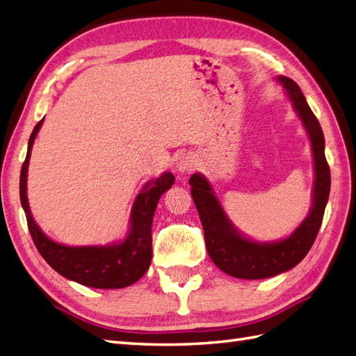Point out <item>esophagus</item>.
<instances>
[{
	"label": "esophagus",
	"instance_id": "34e87169",
	"mask_svg": "<svg viewBox=\"0 0 356 356\" xmlns=\"http://www.w3.org/2000/svg\"><path fill=\"white\" fill-rule=\"evenodd\" d=\"M197 167V161L194 159V156L184 154L181 158L177 161V170L180 172H188V171H194Z\"/></svg>",
	"mask_w": 356,
	"mask_h": 356
}]
</instances>
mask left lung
Here are the masks:
<instances>
[{"label": "left lung", "instance_id": "8db88e82", "mask_svg": "<svg viewBox=\"0 0 356 356\" xmlns=\"http://www.w3.org/2000/svg\"><path fill=\"white\" fill-rule=\"evenodd\" d=\"M277 81L284 85L285 94L290 98L297 117L302 120L312 147L316 172L312 206L300 226L280 241H253L232 225L204 176L195 172L189 179L191 195L202 220L206 249L211 259L221 271L238 279H266L296 267L316 241L329 198L330 170L325 156L323 130L296 81L284 76L277 77Z\"/></svg>", "mask_w": 356, "mask_h": 356}]
</instances>
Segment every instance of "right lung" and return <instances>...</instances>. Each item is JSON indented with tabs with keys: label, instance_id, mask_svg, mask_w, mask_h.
Listing matches in <instances>:
<instances>
[{
	"label": "right lung",
	"instance_id": "add662e5",
	"mask_svg": "<svg viewBox=\"0 0 356 356\" xmlns=\"http://www.w3.org/2000/svg\"><path fill=\"white\" fill-rule=\"evenodd\" d=\"M40 120L29 139L27 158L22 163L19 179L21 204L26 212L30 235L42 258L63 277L90 288L115 290L135 284L145 275L152 262V222L161 195L175 184L172 172L147 181L135 198L130 213V229L126 238L109 245H63L48 238L33 220L27 198V171Z\"/></svg>",
	"mask_w": 356,
	"mask_h": 356
}]
</instances>
